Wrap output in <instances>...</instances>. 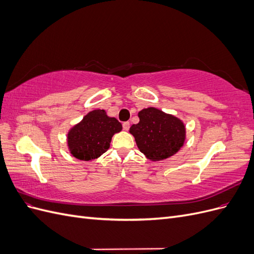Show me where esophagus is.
I'll list each match as a JSON object with an SVG mask.
<instances>
[{"label":"esophagus","instance_id":"1","mask_svg":"<svg viewBox=\"0 0 254 254\" xmlns=\"http://www.w3.org/2000/svg\"><path fill=\"white\" fill-rule=\"evenodd\" d=\"M129 127H130V123L129 122H124V123H123V129L126 130V131L129 129Z\"/></svg>","mask_w":254,"mask_h":254}]
</instances>
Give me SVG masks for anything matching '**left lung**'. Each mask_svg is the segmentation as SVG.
<instances>
[{"mask_svg":"<svg viewBox=\"0 0 254 254\" xmlns=\"http://www.w3.org/2000/svg\"><path fill=\"white\" fill-rule=\"evenodd\" d=\"M139 118L140 122L129 131L147 159L161 161L180 149L186 139V127L179 119L152 107L140 111Z\"/></svg>","mask_w":254,"mask_h":254,"instance_id":"left-lung-1","label":"left lung"}]
</instances>
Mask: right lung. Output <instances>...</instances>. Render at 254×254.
Wrapping results in <instances>:
<instances>
[{
  "mask_svg": "<svg viewBox=\"0 0 254 254\" xmlns=\"http://www.w3.org/2000/svg\"><path fill=\"white\" fill-rule=\"evenodd\" d=\"M121 130L122 124L117 119L109 118L105 110H93L70 130L68 148L79 160H94L109 149L112 135Z\"/></svg>",
  "mask_w": 254,
  "mask_h": 254,
  "instance_id": "obj_1",
  "label": "right lung"
}]
</instances>
